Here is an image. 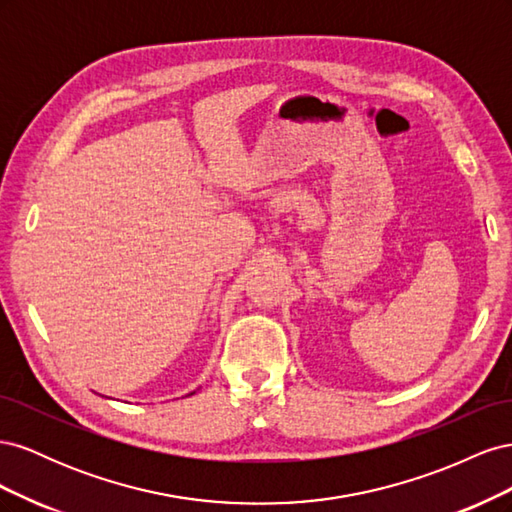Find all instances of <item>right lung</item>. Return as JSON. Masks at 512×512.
<instances>
[{"instance_id": "add662e5", "label": "right lung", "mask_w": 512, "mask_h": 512, "mask_svg": "<svg viewBox=\"0 0 512 512\" xmlns=\"http://www.w3.org/2000/svg\"><path fill=\"white\" fill-rule=\"evenodd\" d=\"M190 395H192V393H190Z\"/></svg>"}]
</instances>
